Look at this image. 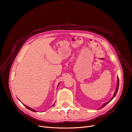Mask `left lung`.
I'll use <instances>...</instances> for the list:
<instances>
[{
  "label": "left lung",
  "instance_id": "left-lung-1",
  "mask_svg": "<svg viewBox=\"0 0 132 132\" xmlns=\"http://www.w3.org/2000/svg\"><path fill=\"white\" fill-rule=\"evenodd\" d=\"M119 86V77H118V78H117V88H116V90H115V93H114V95H113V97H112L111 99H110L108 102H106V103H104L103 104V106H102L101 108H100V109H101V108H102L103 107H104L105 106H106V105H107L108 103H109L110 101H111L114 98V97L116 96V95H117V92H118V91Z\"/></svg>",
  "mask_w": 132,
  "mask_h": 132
}]
</instances>
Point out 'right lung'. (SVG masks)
Instances as JSON below:
<instances>
[{
	"label": "right lung",
	"mask_w": 132,
	"mask_h": 132,
	"mask_svg": "<svg viewBox=\"0 0 132 132\" xmlns=\"http://www.w3.org/2000/svg\"><path fill=\"white\" fill-rule=\"evenodd\" d=\"M58 86H59V85H58ZM57 87H58V86H57ZM54 104H55V103H54V104L53 105H52V106H53ZM23 105H24V106H25V107H26V108H28V109H29V110H31V111H32V112H36L35 110H34V109H32V108H30L29 107H28V106H26V105H25V104H23Z\"/></svg>",
	"instance_id": "add662e5"
}]
</instances>
